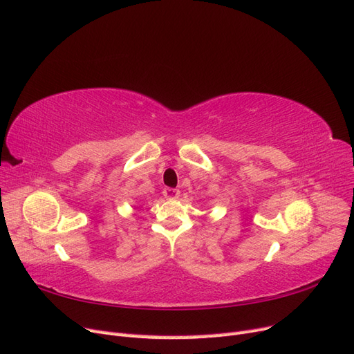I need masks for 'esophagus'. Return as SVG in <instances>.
<instances>
[{"mask_svg":"<svg viewBox=\"0 0 354 354\" xmlns=\"http://www.w3.org/2000/svg\"><path fill=\"white\" fill-rule=\"evenodd\" d=\"M162 194H164V196L167 199H177L180 196V190L178 189H173V187H167V189H164Z\"/></svg>","mask_w":354,"mask_h":354,"instance_id":"obj_1","label":"esophagus"}]
</instances>
